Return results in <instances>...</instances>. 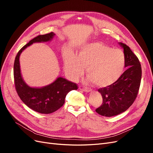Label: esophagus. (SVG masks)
Listing matches in <instances>:
<instances>
[{"label": "esophagus", "mask_w": 153, "mask_h": 153, "mask_svg": "<svg viewBox=\"0 0 153 153\" xmlns=\"http://www.w3.org/2000/svg\"><path fill=\"white\" fill-rule=\"evenodd\" d=\"M79 89L83 91L84 92H90L91 91V89H90V88H87L86 87H83V86H79Z\"/></svg>", "instance_id": "esophagus-1"}]
</instances>
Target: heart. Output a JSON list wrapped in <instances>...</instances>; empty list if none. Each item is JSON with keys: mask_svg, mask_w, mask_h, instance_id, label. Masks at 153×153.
<instances>
[{"mask_svg": "<svg viewBox=\"0 0 153 153\" xmlns=\"http://www.w3.org/2000/svg\"><path fill=\"white\" fill-rule=\"evenodd\" d=\"M64 69L73 80L78 79L86 68L88 79L101 87L112 85L122 75L125 56L119 49H112L99 43L87 44L75 56L71 53L64 57Z\"/></svg>", "mask_w": 153, "mask_h": 153, "instance_id": "b5f03b06", "label": "heart"}]
</instances>
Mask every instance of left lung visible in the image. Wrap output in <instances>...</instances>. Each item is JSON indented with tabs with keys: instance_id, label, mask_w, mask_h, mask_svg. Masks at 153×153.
Returning a JSON list of instances; mask_svg holds the SVG:
<instances>
[{
	"instance_id": "obj_1",
	"label": "left lung",
	"mask_w": 153,
	"mask_h": 153,
	"mask_svg": "<svg viewBox=\"0 0 153 153\" xmlns=\"http://www.w3.org/2000/svg\"><path fill=\"white\" fill-rule=\"evenodd\" d=\"M124 49L125 71L112 85L100 88L103 103L96 109L101 115L112 117L125 112L135 101L139 90L142 68L139 60L128 46L119 43Z\"/></svg>"
}]
</instances>
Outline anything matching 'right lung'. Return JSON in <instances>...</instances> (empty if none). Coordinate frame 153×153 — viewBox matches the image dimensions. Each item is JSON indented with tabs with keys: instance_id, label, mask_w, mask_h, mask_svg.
Listing matches in <instances>:
<instances>
[{
	"instance_id": "obj_1",
	"label": "right lung",
	"mask_w": 153,
	"mask_h": 153,
	"mask_svg": "<svg viewBox=\"0 0 153 153\" xmlns=\"http://www.w3.org/2000/svg\"><path fill=\"white\" fill-rule=\"evenodd\" d=\"M55 35L53 32H50L39 35L30 40L19 50L14 63V80L18 95L28 107L41 114H48L55 112L64 105L68 92L78 89L75 83L62 77H59L52 84L41 88L29 87L22 77L19 58L22 51L33 43L47 42L52 40Z\"/></svg>"
}]
</instances>
